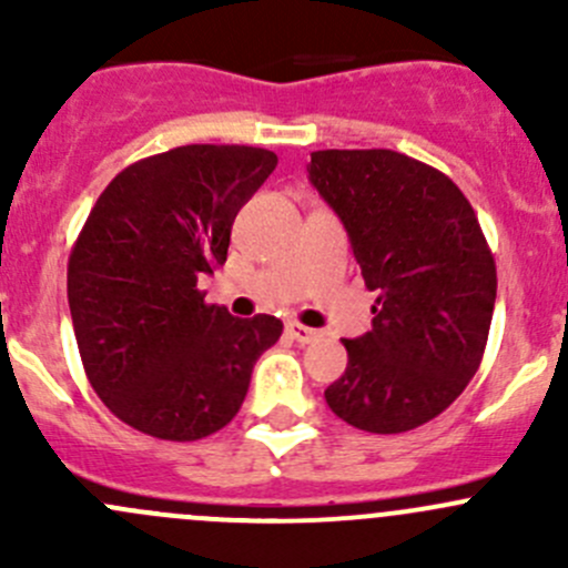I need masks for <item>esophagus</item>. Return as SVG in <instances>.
<instances>
[{"instance_id": "obj_1", "label": "esophagus", "mask_w": 568, "mask_h": 568, "mask_svg": "<svg viewBox=\"0 0 568 568\" xmlns=\"http://www.w3.org/2000/svg\"><path fill=\"white\" fill-rule=\"evenodd\" d=\"M285 332H288L296 343H311L318 337L316 329H311V326H305V324H296V321H291V324L285 326Z\"/></svg>"}]
</instances>
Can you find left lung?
Segmentation results:
<instances>
[{"mask_svg":"<svg viewBox=\"0 0 568 568\" xmlns=\"http://www.w3.org/2000/svg\"><path fill=\"white\" fill-rule=\"evenodd\" d=\"M307 173L379 294L371 332L343 341L346 374L326 404L359 432H412L448 409L484 359L495 257L462 189L417 159L316 151Z\"/></svg>","mask_w":568,"mask_h":568,"instance_id":"1","label":"left lung"}]
</instances>
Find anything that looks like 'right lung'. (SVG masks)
I'll use <instances>...</instances> for the list:
<instances>
[{
  "mask_svg": "<svg viewBox=\"0 0 568 568\" xmlns=\"http://www.w3.org/2000/svg\"><path fill=\"white\" fill-rule=\"evenodd\" d=\"M274 168L266 148L183 145L129 164L95 200L68 257V305L90 385L136 432L192 443L225 428L283 335L280 318H233L197 288Z\"/></svg>",
  "mask_w": 568,
  "mask_h": 568,
  "instance_id": "obj_1",
  "label": "right lung"
}]
</instances>
